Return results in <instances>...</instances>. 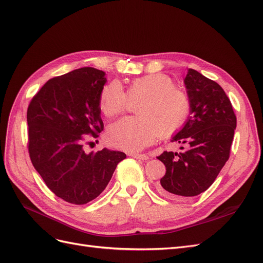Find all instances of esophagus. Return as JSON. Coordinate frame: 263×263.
Instances as JSON below:
<instances>
[{
    "label": "esophagus",
    "mask_w": 263,
    "mask_h": 263,
    "mask_svg": "<svg viewBox=\"0 0 263 263\" xmlns=\"http://www.w3.org/2000/svg\"><path fill=\"white\" fill-rule=\"evenodd\" d=\"M130 157H133L135 159H139V160H142V161H146L149 159L148 155H145V154H132Z\"/></svg>",
    "instance_id": "obj_1"
}]
</instances>
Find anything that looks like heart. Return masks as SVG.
Segmentation results:
<instances>
[{"label": "heart", "instance_id": "b5f03b06", "mask_svg": "<svg viewBox=\"0 0 263 263\" xmlns=\"http://www.w3.org/2000/svg\"><path fill=\"white\" fill-rule=\"evenodd\" d=\"M138 102L139 116L123 117L108 126L106 139L110 145L128 153H137L160 136L169 137L180 130L191 114V101L185 92L176 87L163 73L134 79L128 90L118 81L103 87L99 106L102 113L113 116L122 113L130 100Z\"/></svg>", "mask_w": 263, "mask_h": 263}]
</instances>
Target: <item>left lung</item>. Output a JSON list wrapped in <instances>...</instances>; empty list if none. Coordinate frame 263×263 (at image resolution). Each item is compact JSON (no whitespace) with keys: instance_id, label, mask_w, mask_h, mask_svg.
<instances>
[{"instance_id":"8db88e82","label":"left lung","mask_w":263,"mask_h":263,"mask_svg":"<svg viewBox=\"0 0 263 263\" xmlns=\"http://www.w3.org/2000/svg\"><path fill=\"white\" fill-rule=\"evenodd\" d=\"M184 84L191 115L172 141L186 144L187 149L158 157L166 171L157 190L173 200L196 196L213 184L228 160L237 125L232 103L218 83L189 69Z\"/></svg>"}]
</instances>
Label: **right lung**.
<instances>
[{
	"label": "right lung",
	"instance_id": "1",
	"mask_svg": "<svg viewBox=\"0 0 263 263\" xmlns=\"http://www.w3.org/2000/svg\"><path fill=\"white\" fill-rule=\"evenodd\" d=\"M105 72L91 67L47 81L27 109L28 153L46 185L58 197L83 205L98 197L112 179L122 151L84 153L86 136L104 128L99 98Z\"/></svg>",
	"mask_w": 263,
	"mask_h": 263
}]
</instances>
